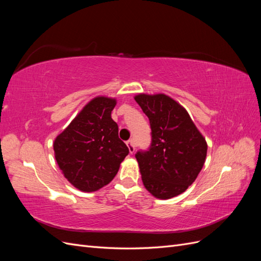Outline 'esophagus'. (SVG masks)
<instances>
[{
	"instance_id": "34e87169",
	"label": "esophagus",
	"mask_w": 261,
	"mask_h": 261,
	"mask_svg": "<svg viewBox=\"0 0 261 261\" xmlns=\"http://www.w3.org/2000/svg\"><path fill=\"white\" fill-rule=\"evenodd\" d=\"M126 145H127V147H128V149H129V152H130V153H134V151H135V149H136L135 140H134V139H129V140L126 141Z\"/></svg>"
}]
</instances>
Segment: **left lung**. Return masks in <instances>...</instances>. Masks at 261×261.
Wrapping results in <instances>:
<instances>
[{
    "mask_svg": "<svg viewBox=\"0 0 261 261\" xmlns=\"http://www.w3.org/2000/svg\"><path fill=\"white\" fill-rule=\"evenodd\" d=\"M135 100L151 127V145L135 154L141 179L156 198H172L198 176L207 155L206 139L186 110L169 96L140 93Z\"/></svg>",
    "mask_w": 261,
    "mask_h": 261,
    "instance_id": "left-lung-1",
    "label": "left lung"
}]
</instances>
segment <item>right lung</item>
Wrapping results in <instances>:
<instances>
[{
    "mask_svg": "<svg viewBox=\"0 0 261 261\" xmlns=\"http://www.w3.org/2000/svg\"><path fill=\"white\" fill-rule=\"evenodd\" d=\"M115 105L112 98L92 99L54 140L55 160L80 191L96 192L109 184L129 153L111 117Z\"/></svg>",
    "mask_w": 261,
    "mask_h": 261,
    "instance_id": "add662e5",
    "label": "right lung"
}]
</instances>
